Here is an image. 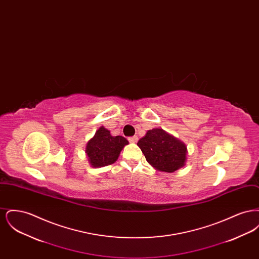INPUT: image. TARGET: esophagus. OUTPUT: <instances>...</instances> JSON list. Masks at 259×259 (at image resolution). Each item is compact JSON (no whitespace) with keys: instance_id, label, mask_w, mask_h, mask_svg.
Wrapping results in <instances>:
<instances>
[{"instance_id":"34e87169","label":"esophagus","mask_w":259,"mask_h":259,"mask_svg":"<svg viewBox=\"0 0 259 259\" xmlns=\"http://www.w3.org/2000/svg\"><path fill=\"white\" fill-rule=\"evenodd\" d=\"M128 141L131 143V144H135L138 141V137L137 136H133V137H129L128 138Z\"/></svg>"}]
</instances>
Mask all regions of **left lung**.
<instances>
[{
    "label": "left lung",
    "instance_id": "8db88e82",
    "mask_svg": "<svg viewBox=\"0 0 259 259\" xmlns=\"http://www.w3.org/2000/svg\"><path fill=\"white\" fill-rule=\"evenodd\" d=\"M137 145L142 149L148 163L158 171L172 172L185 165V144L162 129L148 130Z\"/></svg>",
    "mask_w": 259,
    "mask_h": 259
}]
</instances>
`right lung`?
Returning a JSON list of instances; mask_svg holds the SVG:
<instances>
[{"label": "right lung", "mask_w": 259, "mask_h": 259, "mask_svg": "<svg viewBox=\"0 0 259 259\" xmlns=\"http://www.w3.org/2000/svg\"><path fill=\"white\" fill-rule=\"evenodd\" d=\"M128 141L122 136L111 135L105 127H100L95 136L88 142L87 153L93 167H104L117 160Z\"/></svg>", "instance_id": "add662e5"}]
</instances>
